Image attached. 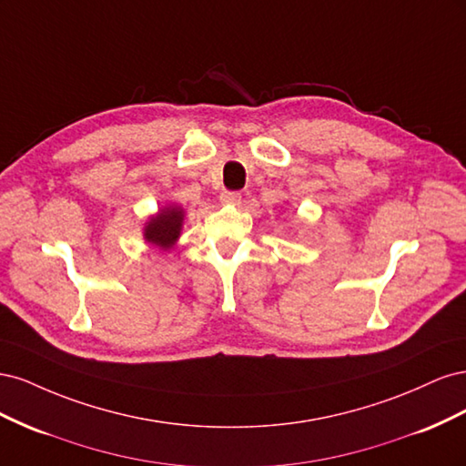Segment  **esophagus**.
Returning <instances> with one entry per match:
<instances>
[{
  "mask_svg": "<svg viewBox=\"0 0 466 466\" xmlns=\"http://www.w3.org/2000/svg\"><path fill=\"white\" fill-rule=\"evenodd\" d=\"M219 200H221V204H229V206H237V204H241V194L238 192H221V196H219Z\"/></svg>",
  "mask_w": 466,
  "mask_h": 466,
  "instance_id": "esophagus-1",
  "label": "esophagus"
}]
</instances>
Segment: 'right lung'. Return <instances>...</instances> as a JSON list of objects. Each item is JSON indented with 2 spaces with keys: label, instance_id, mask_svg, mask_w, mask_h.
Listing matches in <instances>:
<instances>
[{
  "label": "right lung",
  "instance_id": "obj_1",
  "mask_svg": "<svg viewBox=\"0 0 466 466\" xmlns=\"http://www.w3.org/2000/svg\"><path fill=\"white\" fill-rule=\"evenodd\" d=\"M185 218L187 211L178 204H167L161 209H157V214L149 216L144 223L142 235L146 245L161 252L171 250L178 243Z\"/></svg>",
  "mask_w": 466,
  "mask_h": 466
}]
</instances>
